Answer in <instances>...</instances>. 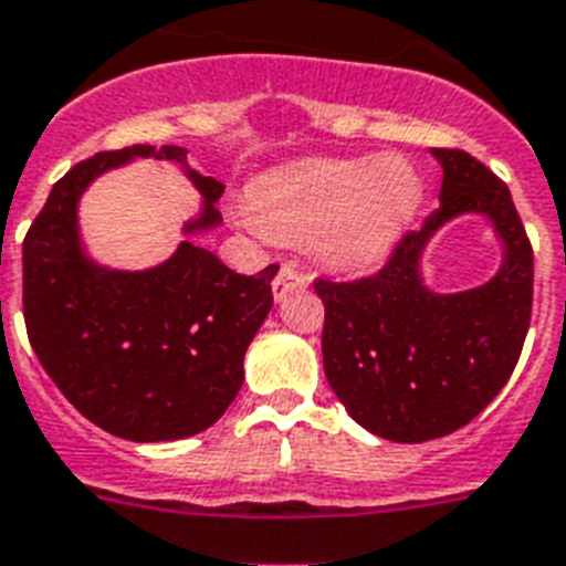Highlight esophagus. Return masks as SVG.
Segmentation results:
<instances>
[{
	"label": "esophagus",
	"mask_w": 566,
	"mask_h": 566,
	"mask_svg": "<svg viewBox=\"0 0 566 566\" xmlns=\"http://www.w3.org/2000/svg\"><path fill=\"white\" fill-rule=\"evenodd\" d=\"M298 287H307V275L298 273L293 264H282L273 279V296L284 298L291 291H298Z\"/></svg>",
	"instance_id": "obj_1"
}]
</instances>
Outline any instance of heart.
I'll return each instance as SVG.
<instances>
[{"mask_svg":"<svg viewBox=\"0 0 566 566\" xmlns=\"http://www.w3.org/2000/svg\"><path fill=\"white\" fill-rule=\"evenodd\" d=\"M420 198V175L397 155L302 160L255 180L239 221L255 235L311 241L327 268L365 270L386 259Z\"/></svg>","mask_w":566,"mask_h":566,"instance_id":"1","label":"heart"}]
</instances>
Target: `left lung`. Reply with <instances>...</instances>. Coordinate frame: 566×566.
<instances>
[{"label": "left lung", "instance_id": "left-lung-1", "mask_svg": "<svg viewBox=\"0 0 566 566\" xmlns=\"http://www.w3.org/2000/svg\"><path fill=\"white\" fill-rule=\"evenodd\" d=\"M443 166L440 210L406 232L382 270L356 282L316 279L325 305V377L350 417L394 443L458 431L506 386L533 316V244L512 195L463 149H431ZM481 211L504 241V264L486 285L434 294L419 255L433 232Z\"/></svg>", "mask_w": 566, "mask_h": 566}]
</instances>
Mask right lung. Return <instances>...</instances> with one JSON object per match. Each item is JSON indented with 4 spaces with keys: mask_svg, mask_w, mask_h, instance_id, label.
I'll use <instances>...</instances> for the list:
<instances>
[{
    "mask_svg": "<svg viewBox=\"0 0 566 566\" xmlns=\"http://www.w3.org/2000/svg\"><path fill=\"white\" fill-rule=\"evenodd\" d=\"M135 158L187 169L203 210L184 230L221 221L224 184L189 169L187 149L97 151L56 180L22 241V311L33 354L80 415L123 440L158 443L210 429L235 400L247 345L273 307L279 264L241 275L192 241L151 270L94 264L80 244V195Z\"/></svg>",
    "mask_w": 566,
    "mask_h": 566,
    "instance_id": "obj_1",
    "label": "right lung"
}]
</instances>
